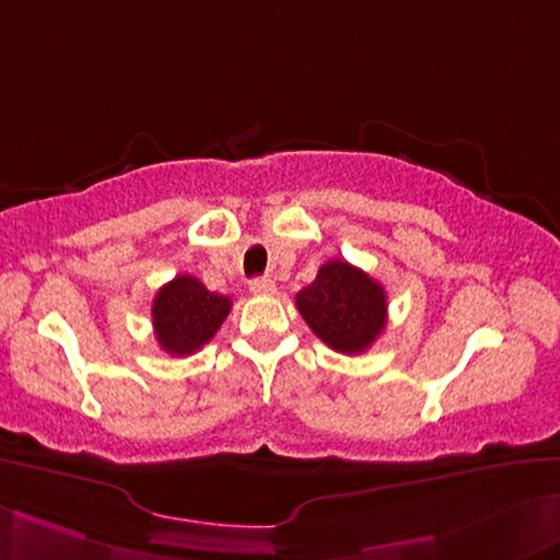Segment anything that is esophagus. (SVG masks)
Here are the masks:
<instances>
[{"label": "esophagus", "instance_id": "1", "mask_svg": "<svg viewBox=\"0 0 560 560\" xmlns=\"http://www.w3.org/2000/svg\"><path fill=\"white\" fill-rule=\"evenodd\" d=\"M249 291L255 295H271L273 291H277V283H273L271 279H255L249 283Z\"/></svg>", "mask_w": 560, "mask_h": 560}]
</instances>
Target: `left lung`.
Listing matches in <instances>:
<instances>
[{
	"label": "left lung",
	"instance_id": "obj_1",
	"mask_svg": "<svg viewBox=\"0 0 560 560\" xmlns=\"http://www.w3.org/2000/svg\"><path fill=\"white\" fill-rule=\"evenodd\" d=\"M295 305L311 330L342 354L366 352L388 323L386 289L345 259L325 261Z\"/></svg>",
	"mask_w": 560,
	"mask_h": 560
}]
</instances>
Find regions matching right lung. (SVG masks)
Instances as JSON below:
<instances>
[{"label":"right lung","instance_id":"obj_1","mask_svg":"<svg viewBox=\"0 0 560 560\" xmlns=\"http://www.w3.org/2000/svg\"><path fill=\"white\" fill-rule=\"evenodd\" d=\"M230 308L233 301L228 295L208 291L196 277L179 273L152 301V327L164 352L189 357L211 342Z\"/></svg>","mask_w":560,"mask_h":560}]
</instances>
